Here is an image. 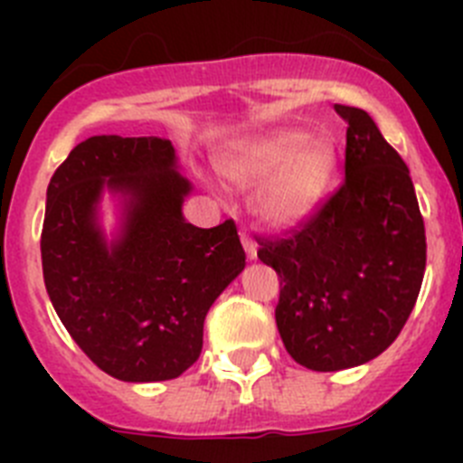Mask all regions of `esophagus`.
<instances>
[{"mask_svg":"<svg viewBox=\"0 0 463 463\" xmlns=\"http://www.w3.org/2000/svg\"><path fill=\"white\" fill-rule=\"evenodd\" d=\"M241 243H243L245 248V255H248V260H257V243L255 239H252L250 234H241Z\"/></svg>","mask_w":463,"mask_h":463,"instance_id":"34e87169","label":"esophagus"}]
</instances>
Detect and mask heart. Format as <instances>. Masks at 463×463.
Instances as JSON below:
<instances>
[{
  "label": "heart",
  "instance_id": "b5f03b06",
  "mask_svg": "<svg viewBox=\"0 0 463 463\" xmlns=\"http://www.w3.org/2000/svg\"><path fill=\"white\" fill-rule=\"evenodd\" d=\"M227 175L243 187L260 185L255 211L271 227H292L320 203L336 174V148L306 129H276L239 143Z\"/></svg>",
  "mask_w": 463,
  "mask_h": 463
}]
</instances>
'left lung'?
Returning <instances> with one entry per match:
<instances>
[{"instance_id":"8db88e82","label":"left lung","mask_w":463,"mask_h":463,"mask_svg":"<svg viewBox=\"0 0 463 463\" xmlns=\"http://www.w3.org/2000/svg\"><path fill=\"white\" fill-rule=\"evenodd\" d=\"M347 122L345 181L304 227L261 239L280 278L276 325L310 371L371 362L394 343L422 288L427 236L411 171L373 118L336 104Z\"/></svg>"}]
</instances>
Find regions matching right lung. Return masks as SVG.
I'll return each mask as SVG.
<instances>
[{
  "instance_id": "1",
  "label": "right lung",
  "mask_w": 463,
  "mask_h": 463,
  "mask_svg": "<svg viewBox=\"0 0 463 463\" xmlns=\"http://www.w3.org/2000/svg\"><path fill=\"white\" fill-rule=\"evenodd\" d=\"M118 199L110 240L100 196ZM192 183L169 138L90 137L48 183L41 261L48 297L76 345L125 383L178 378L199 359L213 301L245 267L234 220L183 218Z\"/></svg>"
}]
</instances>
